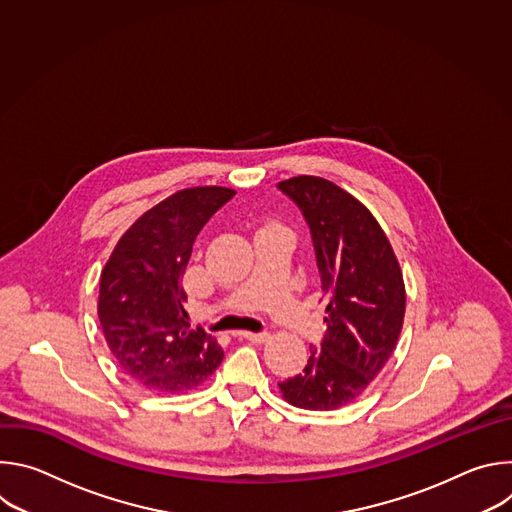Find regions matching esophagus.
<instances>
[{"instance_id":"esophagus-1","label":"esophagus","mask_w":512,"mask_h":512,"mask_svg":"<svg viewBox=\"0 0 512 512\" xmlns=\"http://www.w3.org/2000/svg\"><path fill=\"white\" fill-rule=\"evenodd\" d=\"M237 336L241 340H251V342H265V340H269L267 332H237Z\"/></svg>"}]
</instances>
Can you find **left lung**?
Masks as SVG:
<instances>
[{"label":"left lung","mask_w":512,"mask_h":512,"mask_svg":"<svg viewBox=\"0 0 512 512\" xmlns=\"http://www.w3.org/2000/svg\"><path fill=\"white\" fill-rule=\"evenodd\" d=\"M277 186L310 227L328 328L306 369L279 391L296 407L332 411L352 403L391 358L405 318L403 273L377 218L352 194L318 176Z\"/></svg>","instance_id":"obj_1"}]
</instances>
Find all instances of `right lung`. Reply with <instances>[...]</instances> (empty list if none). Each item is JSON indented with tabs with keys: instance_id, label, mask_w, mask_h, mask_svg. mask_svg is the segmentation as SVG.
Listing matches in <instances>:
<instances>
[{
	"instance_id": "add662e5",
	"label": "right lung",
	"mask_w": 512,
	"mask_h": 512,
	"mask_svg": "<svg viewBox=\"0 0 512 512\" xmlns=\"http://www.w3.org/2000/svg\"><path fill=\"white\" fill-rule=\"evenodd\" d=\"M233 196L223 186L178 190L137 218L101 271L97 312L107 346L145 389H196L223 360L210 334L190 328L182 277L200 229Z\"/></svg>"
}]
</instances>
